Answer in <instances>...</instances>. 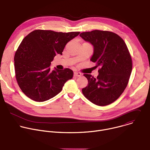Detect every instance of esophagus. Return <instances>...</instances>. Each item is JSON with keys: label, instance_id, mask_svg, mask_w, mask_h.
I'll return each instance as SVG.
<instances>
[{"label": "esophagus", "instance_id": "obj_1", "mask_svg": "<svg viewBox=\"0 0 150 150\" xmlns=\"http://www.w3.org/2000/svg\"><path fill=\"white\" fill-rule=\"evenodd\" d=\"M74 76H76V77H77V76H82V74L80 73V72H75L74 73Z\"/></svg>", "mask_w": 150, "mask_h": 150}]
</instances>
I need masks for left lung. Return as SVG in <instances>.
Here are the masks:
<instances>
[{
  "mask_svg": "<svg viewBox=\"0 0 150 150\" xmlns=\"http://www.w3.org/2000/svg\"><path fill=\"white\" fill-rule=\"evenodd\" d=\"M79 36L93 45L90 60L96 63V68H100L96 78L83 74L88 83L82 93L96 105L110 104L120 97L129 81L132 68L129 50L123 40L112 32L93 30Z\"/></svg>",
  "mask_w": 150,
  "mask_h": 150,
  "instance_id": "obj_1",
  "label": "left lung"
}]
</instances>
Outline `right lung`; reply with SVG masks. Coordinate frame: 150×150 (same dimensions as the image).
I'll list each match as a JSON object with an SVG mask.
<instances>
[{
    "label": "right lung",
    "mask_w": 150,
    "mask_h": 150,
    "mask_svg": "<svg viewBox=\"0 0 150 150\" xmlns=\"http://www.w3.org/2000/svg\"><path fill=\"white\" fill-rule=\"evenodd\" d=\"M79 33L37 30L23 39L15 53L14 66L19 87L28 97L39 102L48 100L72 78L71 69L54 68L52 71L50 65L54 56L62 55L66 45Z\"/></svg>",
    "instance_id": "obj_1"
}]
</instances>
